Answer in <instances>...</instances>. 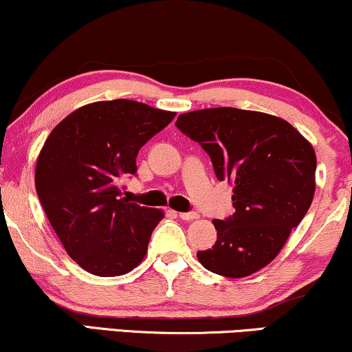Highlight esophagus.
Masks as SVG:
<instances>
[{
  "instance_id": "esophagus-1",
  "label": "esophagus",
  "mask_w": 352,
  "mask_h": 352,
  "mask_svg": "<svg viewBox=\"0 0 352 352\" xmlns=\"http://www.w3.org/2000/svg\"><path fill=\"white\" fill-rule=\"evenodd\" d=\"M177 217L180 219H184V221H192V219H197L198 218V213H195V211H188V213H177Z\"/></svg>"
}]
</instances>
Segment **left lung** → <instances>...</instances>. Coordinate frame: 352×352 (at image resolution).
<instances>
[{"label":"left lung","instance_id":"1","mask_svg":"<svg viewBox=\"0 0 352 352\" xmlns=\"http://www.w3.org/2000/svg\"><path fill=\"white\" fill-rule=\"evenodd\" d=\"M175 126L210 155L218 180L234 184V213L213 219L218 239L198 261L231 278L265 267L313 201L311 144L282 118L238 108L184 113Z\"/></svg>","mask_w":352,"mask_h":352}]
</instances>
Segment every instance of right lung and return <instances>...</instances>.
<instances>
[{"label":"right lung","mask_w":352,"mask_h":352,"mask_svg":"<svg viewBox=\"0 0 352 352\" xmlns=\"http://www.w3.org/2000/svg\"><path fill=\"white\" fill-rule=\"evenodd\" d=\"M175 116L133 100L78 108L52 129L36 165L42 208L80 267L114 277L141 264L164 213L122 197L139 149Z\"/></svg>","instance_id":"1"}]
</instances>
